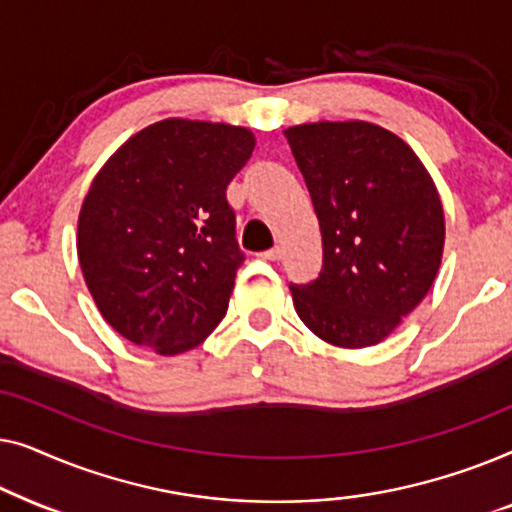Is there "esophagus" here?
Listing matches in <instances>:
<instances>
[{"instance_id":"1","label":"esophagus","mask_w":512,"mask_h":512,"mask_svg":"<svg viewBox=\"0 0 512 512\" xmlns=\"http://www.w3.org/2000/svg\"><path fill=\"white\" fill-rule=\"evenodd\" d=\"M265 261H279V258L284 256V247H279V244H275V247H272L270 251H263L261 254Z\"/></svg>"}]
</instances>
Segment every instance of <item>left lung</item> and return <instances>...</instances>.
I'll use <instances>...</instances> for the list:
<instances>
[{"label": "left lung", "mask_w": 512, "mask_h": 512, "mask_svg": "<svg viewBox=\"0 0 512 512\" xmlns=\"http://www.w3.org/2000/svg\"><path fill=\"white\" fill-rule=\"evenodd\" d=\"M324 244V268L291 284L298 317L321 340L382 342L429 293L443 261L445 214L417 153L368 121L284 130Z\"/></svg>", "instance_id": "left-lung-1"}]
</instances>
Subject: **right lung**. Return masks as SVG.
I'll use <instances>...</instances> for the list:
<instances>
[{
	"mask_svg": "<svg viewBox=\"0 0 512 512\" xmlns=\"http://www.w3.org/2000/svg\"><path fill=\"white\" fill-rule=\"evenodd\" d=\"M254 146L240 125L165 118L97 172L76 251L97 310L125 340L174 356L226 317L244 261L226 188Z\"/></svg>",
	"mask_w": 512,
	"mask_h": 512,
	"instance_id": "obj_1",
	"label": "right lung"
}]
</instances>
